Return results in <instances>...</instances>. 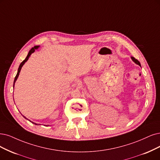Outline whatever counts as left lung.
Listing matches in <instances>:
<instances>
[{"mask_svg":"<svg viewBox=\"0 0 160 160\" xmlns=\"http://www.w3.org/2000/svg\"><path fill=\"white\" fill-rule=\"evenodd\" d=\"M131 59H132L133 62H134L136 64H138L139 66H140V62H139L138 60H137V59H136L135 58H134L133 57H131Z\"/></svg>","mask_w":160,"mask_h":160,"instance_id":"obj_1","label":"left lung"}]
</instances>
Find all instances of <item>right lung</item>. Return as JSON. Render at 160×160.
<instances>
[{
  "label": "right lung",
  "instance_id": "right-lung-1",
  "mask_svg": "<svg viewBox=\"0 0 160 160\" xmlns=\"http://www.w3.org/2000/svg\"><path fill=\"white\" fill-rule=\"evenodd\" d=\"M39 47V45H37V46H35L34 47H32V48L30 49V51H29V52H28V55H27V57H26V58L24 59V60H23L22 62H21V64H20V66H19V68H18V72H17V74H16V77H15V78H14V84H13V87L14 88V85H15V82H16V81L17 80V79H18V76H19V74H20V70H21V69H22V67H23V65L25 64V62H27V61L28 60V58H29V57H30V55L32 54L33 52H35V49H38V48ZM23 117L25 118L26 119H27V120H28V121H29L30 122H32V123H33V124H35V125H39V124H37V123H35V122H32V121H31L30 120H29L28 119H27V118L25 117V116H23V115H22ZM45 126H49V125H45Z\"/></svg>",
  "mask_w": 160,
  "mask_h": 160
}]
</instances>
